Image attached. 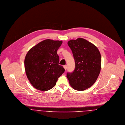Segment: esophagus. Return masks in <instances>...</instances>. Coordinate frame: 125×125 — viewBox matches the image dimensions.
I'll use <instances>...</instances> for the list:
<instances>
[{
	"mask_svg": "<svg viewBox=\"0 0 125 125\" xmlns=\"http://www.w3.org/2000/svg\"><path fill=\"white\" fill-rule=\"evenodd\" d=\"M63 67H64V68L65 70H66V69H67V66L66 65H64V66H63Z\"/></svg>",
	"mask_w": 125,
	"mask_h": 125,
	"instance_id": "obj_1",
	"label": "esophagus"
}]
</instances>
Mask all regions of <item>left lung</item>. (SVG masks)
I'll return each instance as SVG.
<instances>
[{
  "label": "left lung",
  "mask_w": 125,
  "mask_h": 125,
  "mask_svg": "<svg viewBox=\"0 0 125 125\" xmlns=\"http://www.w3.org/2000/svg\"><path fill=\"white\" fill-rule=\"evenodd\" d=\"M75 61V69L67 73L72 87L83 91L91 87L97 79L101 69V55L98 48L87 40L78 38L68 42Z\"/></svg>",
  "instance_id": "obj_1"
}]
</instances>
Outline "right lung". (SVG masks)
Wrapping results in <instances>:
<instances>
[{"instance_id":"add662e5","label":"right lung","mask_w":125,"mask_h":125,"mask_svg":"<svg viewBox=\"0 0 125 125\" xmlns=\"http://www.w3.org/2000/svg\"><path fill=\"white\" fill-rule=\"evenodd\" d=\"M62 42L46 39L32 48L26 54L24 67L27 77L36 89L45 91L55 86L65 71L59 65L57 50Z\"/></svg>"}]
</instances>
